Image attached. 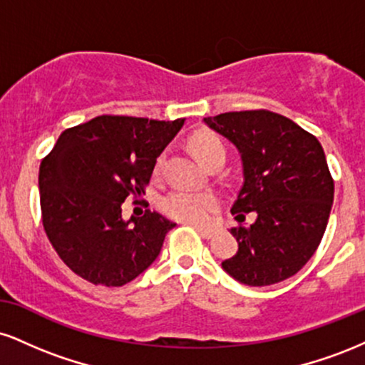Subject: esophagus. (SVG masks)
Masks as SVG:
<instances>
[{"label": "esophagus", "instance_id": "34e87169", "mask_svg": "<svg viewBox=\"0 0 365 365\" xmlns=\"http://www.w3.org/2000/svg\"><path fill=\"white\" fill-rule=\"evenodd\" d=\"M192 226H194L197 232H199L200 237L211 238L212 235H215V230H212V228H206V226H199V225H192Z\"/></svg>", "mask_w": 365, "mask_h": 365}]
</instances>
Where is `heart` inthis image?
<instances>
[{
  "instance_id": "obj_1",
  "label": "heart",
  "mask_w": 365,
  "mask_h": 365,
  "mask_svg": "<svg viewBox=\"0 0 365 365\" xmlns=\"http://www.w3.org/2000/svg\"><path fill=\"white\" fill-rule=\"evenodd\" d=\"M192 149H194L195 156L209 165L212 159L226 156V148L223 140L212 132H199L192 137L190 140ZM163 161H165V154H159L156 159V171L161 170ZM163 211L170 217L178 221H185V223L202 225L211 217L212 212L220 207V200L211 192H190V190H173L163 199L161 202Z\"/></svg>"
}]
</instances>
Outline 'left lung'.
<instances>
[{"label": "left lung", "instance_id": "obj_1", "mask_svg": "<svg viewBox=\"0 0 365 365\" xmlns=\"http://www.w3.org/2000/svg\"><path fill=\"white\" fill-rule=\"evenodd\" d=\"M204 123L238 149L244 183L232 206L238 250L221 262L237 282L267 287L297 274L321 244L333 206L334 182L312 133L267 110L207 116Z\"/></svg>", "mask_w": 365, "mask_h": 365}]
</instances>
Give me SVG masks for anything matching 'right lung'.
<instances>
[{"label": "right lung", "instance_id": "add662e5", "mask_svg": "<svg viewBox=\"0 0 365 365\" xmlns=\"http://www.w3.org/2000/svg\"><path fill=\"white\" fill-rule=\"evenodd\" d=\"M183 123L96 116L66 128L43 159L44 232L75 274L92 284L123 287L156 261L175 223L156 211L125 221L121 204L144 194L158 156Z\"/></svg>", "mask_w": 365, "mask_h": 365}]
</instances>
